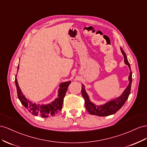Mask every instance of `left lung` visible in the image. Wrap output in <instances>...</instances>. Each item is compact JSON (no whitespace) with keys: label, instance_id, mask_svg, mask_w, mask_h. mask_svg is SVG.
<instances>
[{"label":"left lung","instance_id":"1","mask_svg":"<svg viewBox=\"0 0 147 147\" xmlns=\"http://www.w3.org/2000/svg\"><path fill=\"white\" fill-rule=\"evenodd\" d=\"M120 50L121 53H123L124 57V61L125 65L129 66L130 69V74L129 76V84L125 88V90L123 91V94H121L119 97L110 100L108 102L104 103L100 105H97L93 102H92L89 95L87 94L85 89V86L82 84L81 93L82 95L85 100V107L87 109V111L89 112L90 115H93L98 116H107L111 115H113L118 111L119 109L123 106V105L126 102L127 100L129 95L131 93V88L132 84V72L131 69V66H130L129 63L127 60V58L126 55L123 49L120 47Z\"/></svg>","mask_w":147,"mask_h":147}]
</instances>
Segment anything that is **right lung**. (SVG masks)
<instances>
[{"label":"right lung","mask_w":147,"mask_h":147,"mask_svg":"<svg viewBox=\"0 0 147 147\" xmlns=\"http://www.w3.org/2000/svg\"><path fill=\"white\" fill-rule=\"evenodd\" d=\"M18 69L19 65L18 66L17 72ZM16 76H17V74L16 75L15 82L16 87V90H17L18 97L23 105L32 115L34 116H39L42 118H48L50 116H55V115L61 110L63 103V99L68 87L71 84V81H67L60 84L59 86V89L58 90V97L54 100L53 102L47 105H40L32 103V102L29 100L25 97L18 86Z\"/></svg>","instance_id":"obj_1"}]
</instances>
